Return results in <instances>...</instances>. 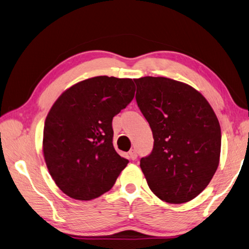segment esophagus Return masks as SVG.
<instances>
[{
	"label": "esophagus",
	"mask_w": 249,
	"mask_h": 249,
	"mask_svg": "<svg viewBox=\"0 0 249 249\" xmlns=\"http://www.w3.org/2000/svg\"><path fill=\"white\" fill-rule=\"evenodd\" d=\"M128 155H129V158H130L131 160H137V152H136V150H135V149L130 150L129 152H128Z\"/></svg>",
	"instance_id": "obj_1"
}]
</instances>
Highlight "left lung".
I'll list each match as a JSON object with an SVG mask.
<instances>
[{
    "instance_id": "obj_1",
    "label": "left lung",
    "mask_w": 249,
    "mask_h": 249,
    "mask_svg": "<svg viewBox=\"0 0 249 249\" xmlns=\"http://www.w3.org/2000/svg\"><path fill=\"white\" fill-rule=\"evenodd\" d=\"M136 101L152 130L153 150L140 167L155 196L181 204L196 197L215 175L221 129L211 105L186 83L163 76L134 80Z\"/></svg>"
}]
</instances>
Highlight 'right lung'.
Listing matches in <instances>:
<instances>
[{"label":"right lung","mask_w":249,"mask_h":249,"mask_svg":"<svg viewBox=\"0 0 249 249\" xmlns=\"http://www.w3.org/2000/svg\"><path fill=\"white\" fill-rule=\"evenodd\" d=\"M131 79L95 76L58 97L46 116L43 154L53 181L74 199L90 201L113 187L128 160L113 147L112 119L135 96Z\"/></svg>","instance_id":"add662e5"}]
</instances>
